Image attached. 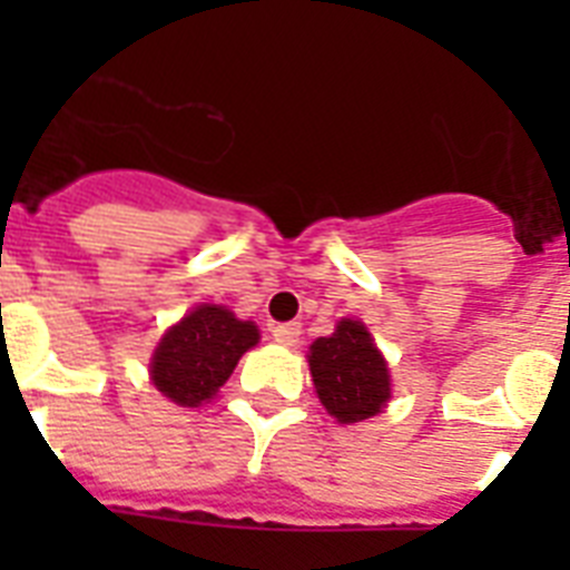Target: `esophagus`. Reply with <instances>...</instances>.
Returning a JSON list of instances; mask_svg holds the SVG:
<instances>
[{
	"label": "esophagus",
	"mask_w": 570,
	"mask_h": 570,
	"mask_svg": "<svg viewBox=\"0 0 570 570\" xmlns=\"http://www.w3.org/2000/svg\"><path fill=\"white\" fill-rule=\"evenodd\" d=\"M299 322H282V325H274V340L285 347L296 345V342H299Z\"/></svg>",
	"instance_id": "34e87169"
}]
</instances>
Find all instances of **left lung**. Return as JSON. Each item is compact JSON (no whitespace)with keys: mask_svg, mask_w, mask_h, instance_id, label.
<instances>
[{"mask_svg":"<svg viewBox=\"0 0 570 570\" xmlns=\"http://www.w3.org/2000/svg\"><path fill=\"white\" fill-rule=\"evenodd\" d=\"M316 394L342 425L380 414L391 396L387 365L367 328L342 320L331 336H320L308 354Z\"/></svg>","mask_w":570,"mask_h":570,"instance_id":"left-lung-1","label":"left lung"}]
</instances>
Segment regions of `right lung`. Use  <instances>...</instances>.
Instances as JSON below:
<instances>
[{
  "mask_svg": "<svg viewBox=\"0 0 570 570\" xmlns=\"http://www.w3.org/2000/svg\"><path fill=\"white\" fill-rule=\"evenodd\" d=\"M259 331L223 305H199L168 331L150 362V380L176 405L196 407L225 385Z\"/></svg>",
  "mask_w": 570,
  "mask_h": 570,
  "instance_id": "add662e5",
  "label": "right lung"
}]
</instances>
